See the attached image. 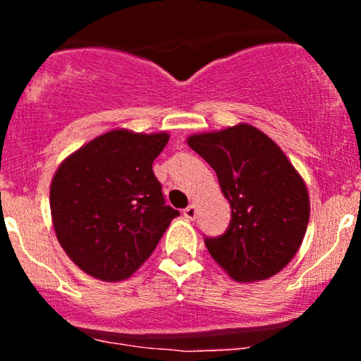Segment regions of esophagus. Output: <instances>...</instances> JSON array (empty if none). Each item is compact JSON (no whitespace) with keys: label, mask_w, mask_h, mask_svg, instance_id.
<instances>
[{"label":"esophagus","mask_w":361,"mask_h":361,"mask_svg":"<svg viewBox=\"0 0 361 361\" xmlns=\"http://www.w3.org/2000/svg\"><path fill=\"white\" fill-rule=\"evenodd\" d=\"M183 215H185L186 219H195V217H197V205L192 204V205L186 207V209L183 210Z\"/></svg>","instance_id":"1"}]
</instances>
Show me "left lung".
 <instances>
[{
    "label": "left lung",
    "mask_w": 361,
    "mask_h": 361,
    "mask_svg": "<svg viewBox=\"0 0 361 361\" xmlns=\"http://www.w3.org/2000/svg\"><path fill=\"white\" fill-rule=\"evenodd\" d=\"M217 173L231 204L226 233L205 238L210 256L235 281L264 280L287 267L307 231L309 195L283 151L256 127L188 137Z\"/></svg>",
    "instance_id": "8db88e82"
}]
</instances>
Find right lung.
<instances>
[{"instance_id": "add662e5", "label": "right lung", "mask_w": 361, "mask_h": 361, "mask_svg": "<svg viewBox=\"0 0 361 361\" xmlns=\"http://www.w3.org/2000/svg\"><path fill=\"white\" fill-rule=\"evenodd\" d=\"M168 139L164 132H106L78 149L54 175L56 235L69 258L94 279H128L180 215L166 205L152 171Z\"/></svg>"}]
</instances>
